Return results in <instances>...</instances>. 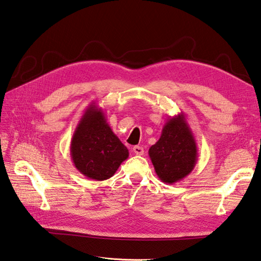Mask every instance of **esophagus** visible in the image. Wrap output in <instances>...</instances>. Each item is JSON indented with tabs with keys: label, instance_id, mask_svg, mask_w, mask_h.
Segmentation results:
<instances>
[{
	"label": "esophagus",
	"instance_id": "34e87169",
	"mask_svg": "<svg viewBox=\"0 0 261 261\" xmlns=\"http://www.w3.org/2000/svg\"><path fill=\"white\" fill-rule=\"evenodd\" d=\"M132 150L136 155H143L144 154V148L142 146H134L132 148Z\"/></svg>",
	"mask_w": 261,
	"mask_h": 261
}]
</instances>
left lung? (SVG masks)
<instances>
[{
	"label": "left lung",
	"mask_w": 261,
	"mask_h": 261,
	"mask_svg": "<svg viewBox=\"0 0 261 261\" xmlns=\"http://www.w3.org/2000/svg\"><path fill=\"white\" fill-rule=\"evenodd\" d=\"M156 174L173 184L187 177L198 161V147L183 113L167 118L160 140L148 149Z\"/></svg>",
	"instance_id": "8db88e82"
}]
</instances>
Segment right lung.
<instances>
[{"mask_svg": "<svg viewBox=\"0 0 261 261\" xmlns=\"http://www.w3.org/2000/svg\"><path fill=\"white\" fill-rule=\"evenodd\" d=\"M70 155L73 165L82 174L103 181L115 174L129 153L114 134L102 109L92 102L74 129Z\"/></svg>", "mask_w": 261, "mask_h": 261, "instance_id": "obj_1", "label": "right lung"}]
</instances>
